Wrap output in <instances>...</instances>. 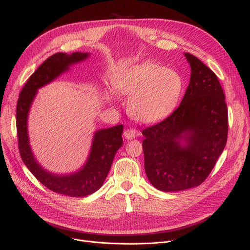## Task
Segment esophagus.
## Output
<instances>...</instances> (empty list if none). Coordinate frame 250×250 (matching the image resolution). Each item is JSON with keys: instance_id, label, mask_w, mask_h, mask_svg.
<instances>
[{"instance_id": "obj_1", "label": "esophagus", "mask_w": 250, "mask_h": 250, "mask_svg": "<svg viewBox=\"0 0 250 250\" xmlns=\"http://www.w3.org/2000/svg\"><path fill=\"white\" fill-rule=\"evenodd\" d=\"M124 137L127 140H132V139H135L137 137V132L134 129V128H127L125 130L124 133Z\"/></svg>"}]
</instances>
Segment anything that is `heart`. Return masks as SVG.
<instances>
[{
	"mask_svg": "<svg viewBox=\"0 0 250 250\" xmlns=\"http://www.w3.org/2000/svg\"><path fill=\"white\" fill-rule=\"evenodd\" d=\"M114 89L129 95L127 110L143 123L163 120L177 106L183 91L181 76L153 62L124 68L114 78Z\"/></svg>",
	"mask_w": 250,
	"mask_h": 250,
	"instance_id": "1",
	"label": "heart"
}]
</instances>
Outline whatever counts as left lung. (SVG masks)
<instances>
[{
	"label": "left lung",
	"mask_w": 250,
	"mask_h": 250,
	"mask_svg": "<svg viewBox=\"0 0 250 250\" xmlns=\"http://www.w3.org/2000/svg\"><path fill=\"white\" fill-rule=\"evenodd\" d=\"M190 65L188 87L177 109L143 130L145 171L161 191L200 186L224 150L228 135L225 95L213 71L186 52Z\"/></svg>",
	"instance_id": "8db88e82"
}]
</instances>
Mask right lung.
Wrapping results in <instances>:
<instances>
[{
    "label": "right lung",
    "instance_id": "1",
    "mask_svg": "<svg viewBox=\"0 0 250 250\" xmlns=\"http://www.w3.org/2000/svg\"><path fill=\"white\" fill-rule=\"evenodd\" d=\"M89 52H58L44 61L30 76L20 92L16 124L21 158L30 172L48 189L73 198H83L98 190L106 178L117 150L123 146L124 125L101 128L94 133L88 158L77 171L67 174L49 172L36 160L28 135V115L38 89L68 72L73 64L88 59Z\"/></svg>",
    "mask_w": 250,
    "mask_h": 250
}]
</instances>
